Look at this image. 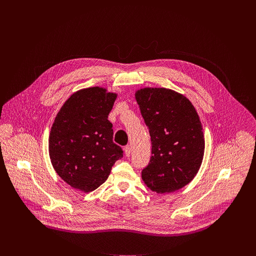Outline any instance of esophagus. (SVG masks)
I'll return each instance as SVG.
<instances>
[{"instance_id":"obj_1","label":"esophagus","mask_w":256,"mask_h":256,"mask_svg":"<svg viewBox=\"0 0 256 256\" xmlns=\"http://www.w3.org/2000/svg\"><path fill=\"white\" fill-rule=\"evenodd\" d=\"M124 150L126 156V157H130V153H132V149H130V146H126V147Z\"/></svg>"}]
</instances>
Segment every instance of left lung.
Wrapping results in <instances>:
<instances>
[{"mask_svg":"<svg viewBox=\"0 0 256 256\" xmlns=\"http://www.w3.org/2000/svg\"><path fill=\"white\" fill-rule=\"evenodd\" d=\"M136 99L152 142V156L142 179L157 194L178 190L194 178L202 162L200 116L186 96L170 89H140Z\"/></svg>","mask_w":256,"mask_h":256,"instance_id":"obj_1","label":"left lung"}]
</instances>
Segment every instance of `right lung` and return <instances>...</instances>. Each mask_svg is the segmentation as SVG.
Wrapping results in <instances>:
<instances>
[{
  "label": "right lung",
  "mask_w": 256,
  "mask_h": 256,
  "mask_svg": "<svg viewBox=\"0 0 256 256\" xmlns=\"http://www.w3.org/2000/svg\"><path fill=\"white\" fill-rule=\"evenodd\" d=\"M116 96L101 87L79 90L54 118L48 138L50 161L72 188L95 190L124 157L122 149L112 140V124L108 120Z\"/></svg>",
  "instance_id": "add662e5"
}]
</instances>
